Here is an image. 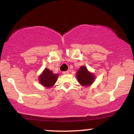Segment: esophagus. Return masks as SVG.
I'll return each mask as SVG.
<instances>
[{"mask_svg":"<svg viewBox=\"0 0 134 134\" xmlns=\"http://www.w3.org/2000/svg\"><path fill=\"white\" fill-rule=\"evenodd\" d=\"M69 73V70H67V71H64L62 72L63 74H68Z\"/></svg>","mask_w":134,"mask_h":134,"instance_id":"34e87169","label":"esophagus"}]
</instances>
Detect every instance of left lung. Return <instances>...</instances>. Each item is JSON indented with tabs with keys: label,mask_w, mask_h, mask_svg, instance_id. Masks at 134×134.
Returning <instances> with one entry per match:
<instances>
[{
	"label": "left lung",
	"mask_w": 134,
	"mask_h": 134,
	"mask_svg": "<svg viewBox=\"0 0 134 134\" xmlns=\"http://www.w3.org/2000/svg\"><path fill=\"white\" fill-rule=\"evenodd\" d=\"M76 77L79 82L83 86L91 85L95 79L94 75L88 71L85 66L80 67L79 70L77 72Z\"/></svg>",
	"instance_id": "1"
}]
</instances>
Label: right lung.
<instances>
[{
  "instance_id": "obj_1",
  "label": "right lung",
  "mask_w": 134,
  "mask_h": 134,
  "mask_svg": "<svg viewBox=\"0 0 134 134\" xmlns=\"http://www.w3.org/2000/svg\"><path fill=\"white\" fill-rule=\"evenodd\" d=\"M58 74H55L49 69H45L39 77V81L41 84L46 87H52L56 82Z\"/></svg>"
}]
</instances>
